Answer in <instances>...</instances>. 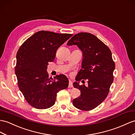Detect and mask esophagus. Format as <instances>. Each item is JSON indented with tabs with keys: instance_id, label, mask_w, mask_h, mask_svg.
<instances>
[{
	"instance_id": "obj_1",
	"label": "esophagus",
	"mask_w": 135,
	"mask_h": 135,
	"mask_svg": "<svg viewBox=\"0 0 135 135\" xmlns=\"http://www.w3.org/2000/svg\"><path fill=\"white\" fill-rule=\"evenodd\" d=\"M73 87V84H72V82L71 80L69 81V85H68V88H72Z\"/></svg>"
}]
</instances>
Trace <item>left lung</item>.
<instances>
[{
	"mask_svg": "<svg viewBox=\"0 0 135 135\" xmlns=\"http://www.w3.org/2000/svg\"><path fill=\"white\" fill-rule=\"evenodd\" d=\"M67 45H76L83 54L81 69L76 80L88 79V86H80L77 81L73 83L81 92L79 98L73 100V105L83 110L94 109L105 99L113 81L115 64L111 51L94 35L87 32L75 35Z\"/></svg>",
	"mask_w": 135,
	"mask_h": 135,
	"instance_id": "obj_1",
	"label": "left lung"
}]
</instances>
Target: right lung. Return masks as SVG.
<instances>
[{
	"mask_svg": "<svg viewBox=\"0 0 135 135\" xmlns=\"http://www.w3.org/2000/svg\"><path fill=\"white\" fill-rule=\"evenodd\" d=\"M72 36L40 31L23 43L16 54L15 75L20 91L31 105L37 109L52 106L57 93L67 88L69 81L64 75L56 79L48 76V62H52L57 48Z\"/></svg>",
	"mask_w": 135,
	"mask_h": 135,
	"instance_id": "add662e5",
	"label": "right lung"
}]
</instances>
